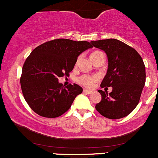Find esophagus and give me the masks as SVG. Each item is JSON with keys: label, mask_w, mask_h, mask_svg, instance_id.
I'll return each instance as SVG.
<instances>
[{"label": "esophagus", "mask_w": 158, "mask_h": 158, "mask_svg": "<svg viewBox=\"0 0 158 158\" xmlns=\"http://www.w3.org/2000/svg\"><path fill=\"white\" fill-rule=\"evenodd\" d=\"M83 92H84V94H92V91H91V90H86V89H84V90H83Z\"/></svg>", "instance_id": "esophagus-1"}]
</instances>
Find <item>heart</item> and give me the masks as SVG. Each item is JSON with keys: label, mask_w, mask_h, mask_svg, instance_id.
Masks as SVG:
<instances>
[{"label": "heart", "mask_w": 158, "mask_h": 158, "mask_svg": "<svg viewBox=\"0 0 158 158\" xmlns=\"http://www.w3.org/2000/svg\"><path fill=\"white\" fill-rule=\"evenodd\" d=\"M92 53V54H94ZM99 80L98 76H90V75H82L79 77L77 79V82L81 85L84 86V87H87V88H90L94 86V83Z\"/></svg>", "instance_id": "b5f03b06"}]
</instances>
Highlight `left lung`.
Wrapping results in <instances>:
<instances>
[{"mask_svg":"<svg viewBox=\"0 0 158 158\" xmlns=\"http://www.w3.org/2000/svg\"><path fill=\"white\" fill-rule=\"evenodd\" d=\"M105 52L108 69L100 87H112L108 94L99 90L102 100L95 108L106 118L118 119L131 113L139 104L145 84V66L138 52L115 39L91 41Z\"/></svg>","mask_w":158,"mask_h":158,"instance_id":"8db88e82","label":"left lung"}]
</instances>
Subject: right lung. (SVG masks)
Returning a JSON list of instances; mask_svg holds the SVG:
<instances>
[{"mask_svg": "<svg viewBox=\"0 0 158 158\" xmlns=\"http://www.w3.org/2000/svg\"><path fill=\"white\" fill-rule=\"evenodd\" d=\"M90 48L89 42L58 39L33 49L23 66L20 84L26 101L35 113L55 118L69 110L83 89L76 84L64 87L58 78L68 76L77 57Z\"/></svg>", "mask_w": 158, "mask_h": 158, "instance_id": "1", "label": "right lung"}]
</instances>
